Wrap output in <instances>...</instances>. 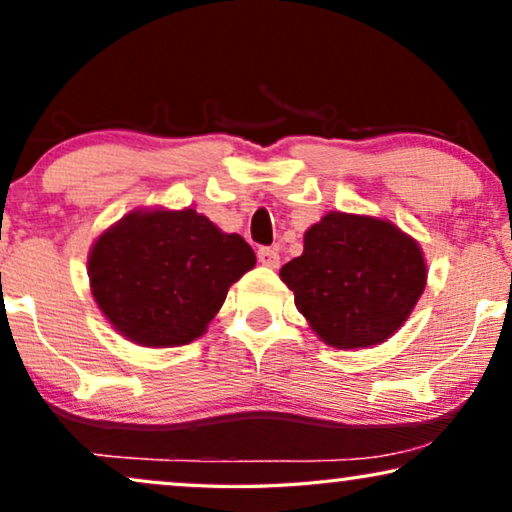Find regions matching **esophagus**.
I'll use <instances>...</instances> for the list:
<instances>
[{
	"label": "esophagus",
	"mask_w": 512,
	"mask_h": 512,
	"mask_svg": "<svg viewBox=\"0 0 512 512\" xmlns=\"http://www.w3.org/2000/svg\"><path fill=\"white\" fill-rule=\"evenodd\" d=\"M258 263H263L265 268H277L279 265V251L272 247L258 249Z\"/></svg>",
	"instance_id": "esophagus-1"
}]
</instances>
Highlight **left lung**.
<instances>
[{
    "instance_id": "1",
    "label": "left lung",
    "mask_w": 512,
    "mask_h": 512,
    "mask_svg": "<svg viewBox=\"0 0 512 512\" xmlns=\"http://www.w3.org/2000/svg\"><path fill=\"white\" fill-rule=\"evenodd\" d=\"M298 312L326 345L370 347L410 317L426 284L419 244L394 223L331 212L305 233V249L279 270Z\"/></svg>"
}]
</instances>
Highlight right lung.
Returning <instances> with one entry per match:
<instances>
[{
  "label": "right lung",
  "instance_id": "1",
  "mask_svg": "<svg viewBox=\"0 0 512 512\" xmlns=\"http://www.w3.org/2000/svg\"><path fill=\"white\" fill-rule=\"evenodd\" d=\"M256 265L240 235L195 209L132 212L97 237L88 275L116 331L144 347H177L205 333L230 284Z\"/></svg>",
  "mask_w": 512,
  "mask_h": 512
}]
</instances>
